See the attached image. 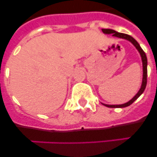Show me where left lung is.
Masks as SVG:
<instances>
[{"instance_id":"left-lung-1","label":"left lung","mask_w":157,"mask_h":157,"mask_svg":"<svg viewBox=\"0 0 157 157\" xmlns=\"http://www.w3.org/2000/svg\"><path fill=\"white\" fill-rule=\"evenodd\" d=\"M102 32H103L104 34H112L113 37H119V38H123V39H125L129 41L130 42H131L133 45H134L137 49H138V52L140 53V56L141 57V61H142V69H143V77H142V82H141V86L140 90H138V92L136 94V95L134 96V98H132L131 100L127 102L125 104H122V105H105V104L101 103L103 105L106 107H109V108H125V107L129 106L131 104L135 101L136 100L138 99L139 98L141 94H143L144 90H145V87H146V84H147V57L146 55H145V52L142 50V48H141L140 45L138 43V41H136L134 39V37H131V36L128 35V34H123V33H119V32L116 31L114 30H112V29H102Z\"/></svg>"}]
</instances>
